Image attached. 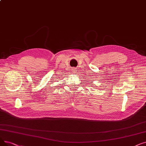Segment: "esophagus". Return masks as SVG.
I'll return each instance as SVG.
<instances>
[{
	"mask_svg": "<svg viewBox=\"0 0 146 146\" xmlns=\"http://www.w3.org/2000/svg\"><path fill=\"white\" fill-rule=\"evenodd\" d=\"M72 73H76V68H72Z\"/></svg>",
	"mask_w": 146,
	"mask_h": 146,
	"instance_id": "esophagus-1",
	"label": "esophagus"
}]
</instances>
